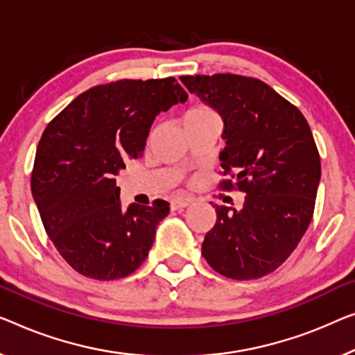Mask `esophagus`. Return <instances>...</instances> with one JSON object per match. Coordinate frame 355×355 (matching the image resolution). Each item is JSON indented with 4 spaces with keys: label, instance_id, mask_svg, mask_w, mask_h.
<instances>
[{
    "label": "esophagus",
    "instance_id": "esophagus-1",
    "mask_svg": "<svg viewBox=\"0 0 355 355\" xmlns=\"http://www.w3.org/2000/svg\"><path fill=\"white\" fill-rule=\"evenodd\" d=\"M188 205H189L188 199H172L171 200L172 210H183L184 207H188Z\"/></svg>",
    "mask_w": 355,
    "mask_h": 355
}]
</instances>
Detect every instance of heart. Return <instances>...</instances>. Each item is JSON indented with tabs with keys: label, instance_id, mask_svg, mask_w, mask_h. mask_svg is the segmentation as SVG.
I'll use <instances>...</instances> for the list:
<instances>
[{
	"label": "heart",
	"instance_id": "1",
	"mask_svg": "<svg viewBox=\"0 0 355 355\" xmlns=\"http://www.w3.org/2000/svg\"><path fill=\"white\" fill-rule=\"evenodd\" d=\"M211 116H216L214 111L207 107H194L188 110L183 116V123H189V121H198L204 118H211Z\"/></svg>",
	"mask_w": 355,
	"mask_h": 355
}]
</instances>
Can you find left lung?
Wrapping results in <instances>:
<instances>
[{"instance_id": "obj_1", "label": "left lung", "mask_w": 355, "mask_h": 355, "mask_svg": "<svg viewBox=\"0 0 355 355\" xmlns=\"http://www.w3.org/2000/svg\"><path fill=\"white\" fill-rule=\"evenodd\" d=\"M180 81L223 121L221 188H239L241 210L216 205L202 255L221 276L248 280L277 269L313 220L320 156L301 111L260 79L182 76Z\"/></svg>"}]
</instances>
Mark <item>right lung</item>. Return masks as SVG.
<instances>
[{"instance_id": "obj_1", "label": "right lung", "mask_w": 355, "mask_h": 355, "mask_svg": "<svg viewBox=\"0 0 355 355\" xmlns=\"http://www.w3.org/2000/svg\"><path fill=\"white\" fill-rule=\"evenodd\" d=\"M187 100L173 78L121 79L78 95L42 132L31 193L52 244L79 274L121 279L146 260L168 202L124 210L114 177L144 155L156 116Z\"/></svg>"}]
</instances>
